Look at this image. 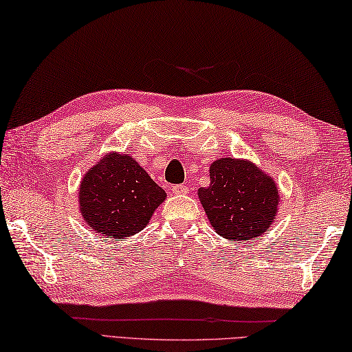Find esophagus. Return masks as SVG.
Here are the masks:
<instances>
[{
	"mask_svg": "<svg viewBox=\"0 0 352 352\" xmlns=\"http://www.w3.org/2000/svg\"><path fill=\"white\" fill-rule=\"evenodd\" d=\"M187 191H188V187H185V185H173V188H171V193L176 196L187 195Z\"/></svg>",
	"mask_w": 352,
	"mask_h": 352,
	"instance_id": "obj_1",
	"label": "esophagus"
}]
</instances>
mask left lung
Instances as JSON below:
<instances>
[{
  "instance_id": "left-lung-1",
  "label": "left lung",
  "mask_w": 352,
  "mask_h": 352,
  "mask_svg": "<svg viewBox=\"0 0 352 352\" xmlns=\"http://www.w3.org/2000/svg\"><path fill=\"white\" fill-rule=\"evenodd\" d=\"M197 195L216 233L241 242L268 231L280 202L273 176L248 159L234 157L211 164L210 185Z\"/></svg>"
}]
</instances>
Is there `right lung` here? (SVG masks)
I'll list each match as a JSON object with an SVG mask.
<instances>
[{
    "label": "right lung",
    "instance_id": "1",
    "mask_svg": "<svg viewBox=\"0 0 352 352\" xmlns=\"http://www.w3.org/2000/svg\"><path fill=\"white\" fill-rule=\"evenodd\" d=\"M167 193L133 156L110 151L87 170L78 190L85 225L99 236L130 237L147 227Z\"/></svg>",
    "mask_w": 352,
    "mask_h": 352
}]
</instances>
